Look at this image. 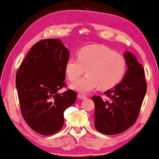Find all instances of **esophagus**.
Returning <instances> with one entry per match:
<instances>
[{"label": "esophagus", "mask_w": 159, "mask_h": 159, "mask_svg": "<svg viewBox=\"0 0 159 159\" xmlns=\"http://www.w3.org/2000/svg\"><path fill=\"white\" fill-rule=\"evenodd\" d=\"M78 98H79V99H81V100H85L87 97H86V95H84V94H78Z\"/></svg>", "instance_id": "obj_1"}]
</instances>
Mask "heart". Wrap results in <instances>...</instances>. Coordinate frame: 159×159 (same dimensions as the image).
Returning <instances> with one entry per match:
<instances>
[{"label": "heart", "mask_w": 159, "mask_h": 159, "mask_svg": "<svg viewBox=\"0 0 159 159\" xmlns=\"http://www.w3.org/2000/svg\"><path fill=\"white\" fill-rule=\"evenodd\" d=\"M85 70L87 75L70 85L80 93L87 94L99 86L102 89L115 86L123 78L127 61L121 54L104 45H89L78 52V59L71 57L65 65V73L70 81H75Z\"/></svg>", "instance_id": "heart-1"}]
</instances>
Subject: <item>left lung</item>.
<instances>
[{
    "label": "left lung",
    "instance_id": "1",
    "mask_svg": "<svg viewBox=\"0 0 159 159\" xmlns=\"http://www.w3.org/2000/svg\"><path fill=\"white\" fill-rule=\"evenodd\" d=\"M128 70L120 84L104 92L110 100L93 96L94 127L100 133L114 135L128 130L137 120L147 91L143 67L126 51Z\"/></svg>",
    "mask_w": 159,
    "mask_h": 159
}]
</instances>
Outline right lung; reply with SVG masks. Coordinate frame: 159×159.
Returning <instances> with one entry per match:
<instances>
[{"label":"right lung","mask_w":159,"mask_h":159,"mask_svg":"<svg viewBox=\"0 0 159 159\" xmlns=\"http://www.w3.org/2000/svg\"><path fill=\"white\" fill-rule=\"evenodd\" d=\"M69 51L59 39L38 42L31 48L16 75V87L23 119L31 129L49 136L63 127L64 112L77 94L65 87Z\"/></svg>","instance_id":"obj_1"}]
</instances>
